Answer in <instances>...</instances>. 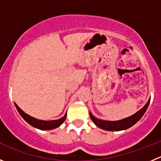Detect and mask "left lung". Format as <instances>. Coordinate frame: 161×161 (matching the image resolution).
Here are the masks:
<instances>
[{
    "mask_svg": "<svg viewBox=\"0 0 161 161\" xmlns=\"http://www.w3.org/2000/svg\"><path fill=\"white\" fill-rule=\"evenodd\" d=\"M150 99H148L146 104L140 110L135 113L133 115L130 116V117L125 118V119H121L119 121H105V120H101V119H96V117L92 115L90 113V117H91L92 122L97 125L98 127L101 128L105 130H109V131H119V130H126L128 128L131 127L132 125L134 124L137 123L142 116L144 115L145 112L146 111L147 108H148V104H149Z\"/></svg>",
    "mask_w": 161,
    "mask_h": 161,
    "instance_id": "obj_1",
    "label": "left lung"
}]
</instances>
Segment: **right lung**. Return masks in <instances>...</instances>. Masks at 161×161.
<instances>
[{"mask_svg": "<svg viewBox=\"0 0 161 161\" xmlns=\"http://www.w3.org/2000/svg\"><path fill=\"white\" fill-rule=\"evenodd\" d=\"M15 106H16V109H17L18 112L19 113L21 116H22L23 119L27 122V123L30 124L31 125L34 126V127L37 128L39 130H53L55 128L58 127L63 123L64 121L66 119L67 114L65 113V115L62 118L59 119H57V120H51V121H43V120H39L37 119H35V118L31 117L29 114H26L25 112L22 111L19 107L17 106V104L15 103Z\"/></svg>", "mask_w": 161, "mask_h": 161, "instance_id": "right-lung-1", "label": "right lung"}]
</instances>
